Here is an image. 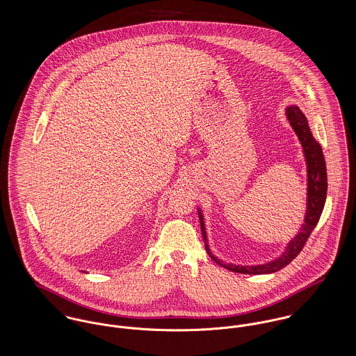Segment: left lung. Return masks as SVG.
<instances>
[{
	"mask_svg": "<svg viewBox=\"0 0 356 356\" xmlns=\"http://www.w3.org/2000/svg\"><path fill=\"white\" fill-rule=\"evenodd\" d=\"M286 118L298 134L303 153H305V163H307V211H305V223L298 233V236L288 244L284 254L280 257L274 259L273 261L257 264V266H240L233 263H223L216 256L209 252L207 233H205V225H204L203 212L199 209V218H200V226H202V234H203L204 244L208 254L220 264L222 267L240 274H270L275 273L285 266H288L305 247V241L308 240L309 234L318 225V220L321 218V213L323 211L325 202H326V193H327V174H326V163L322 153V148L318 141L312 137V133L309 130L307 118L305 113L299 109L298 105H291L286 108Z\"/></svg>",
	"mask_w": 356,
	"mask_h": 356,
	"instance_id": "1",
	"label": "left lung"
}]
</instances>
